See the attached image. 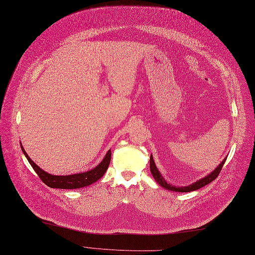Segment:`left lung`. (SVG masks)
<instances>
[{
    "mask_svg": "<svg viewBox=\"0 0 255 255\" xmlns=\"http://www.w3.org/2000/svg\"><path fill=\"white\" fill-rule=\"evenodd\" d=\"M225 160H226V157L222 160L221 163L215 169H214L212 172L209 173L208 176H206V177H204L202 179H199L198 181H196V182H194V183H192V184H190L188 186H179L178 187V186H175V185L167 183L166 180L161 175V172H160L159 169L157 168L152 155L150 157V169H151V173H152V176L154 177L155 181L160 186L163 187V188H165L167 190H170V191H175V192H190V191L197 190L199 188H203L204 186L208 185L209 183H211L212 181L215 180L218 177L219 172H220V170H221V168H222V166H223V164L225 162Z\"/></svg>",
    "mask_w": 255,
    "mask_h": 255,
    "instance_id": "obj_1",
    "label": "left lung"
}]
</instances>
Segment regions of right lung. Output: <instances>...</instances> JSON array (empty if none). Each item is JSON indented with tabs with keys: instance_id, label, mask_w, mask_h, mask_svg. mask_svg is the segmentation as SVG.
<instances>
[{
	"instance_id": "obj_1",
	"label": "right lung",
	"mask_w": 255,
	"mask_h": 255,
	"mask_svg": "<svg viewBox=\"0 0 255 255\" xmlns=\"http://www.w3.org/2000/svg\"><path fill=\"white\" fill-rule=\"evenodd\" d=\"M21 151L24 154V156L28 159V161L34 168V170L37 172L39 178L42 180L44 184H46L50 188H58V189H79L82 187H87L93 183L97 182L99 179L103 177L106 169L109 168L111 158H112V151L109 150L102 159V161L91 170H87L84 172H77L73 173V175L68 176H55L44 171L43 169L40 168L33 160L28 156L26 152L24 151L23 146L21 145Z\"/></svg>"
}]
</instances>
